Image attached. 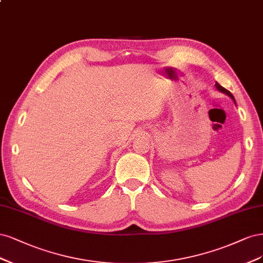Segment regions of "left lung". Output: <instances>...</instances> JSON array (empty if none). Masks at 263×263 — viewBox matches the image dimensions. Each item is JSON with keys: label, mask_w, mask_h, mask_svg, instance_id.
Listing matches in <instances>:
<instances>
[{"label": "left lung", "mask_w": 263, "mask_h": 263, "mask_svg": "<svg viewBox=\"0 0 263 263\" xmlns=\"http://www.w3.org/2000/svg\"><path fill=\"white\" fill-rule=\"evenodd\" d=\"M215 87H216V89H217V90H219V91H221V92H224V94H225V95H227V96H230V97L233 99V101H234V103H235V105H236L235 98H234V96L232 95V92H231V91H228L227 89H225L224 87H222L221 85H219L218 83H216V84H215Z\"/></svg>", "instance_id": "left-lung-1"}]
</instances>
